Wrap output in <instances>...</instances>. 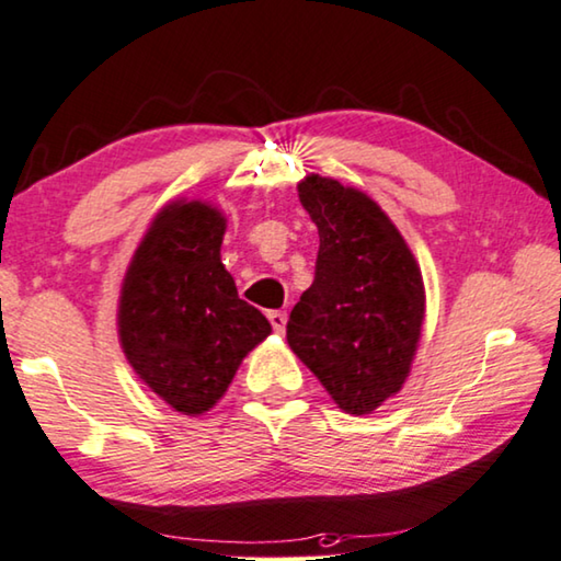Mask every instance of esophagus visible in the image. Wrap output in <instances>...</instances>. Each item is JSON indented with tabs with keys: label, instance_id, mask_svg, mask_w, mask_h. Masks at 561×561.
Listing matches in <instances>:
<instances>
[{
	"label": "esophagus",
	"instance_id": "obj_1",
	"mask_svg": "<svg viewBox=\"0 0 561 561\" xmlns=\"http://www.w3.org/2000/svg\"><path fill=\"white\" fill-rule=\"evenodd\" d=\"M270 322H272V328H274V332L277 334H282L284 332V328H287V312H282V309H272L270 314Z\"/></svg>",
	"mask_w": 561,
	"mask_h": 561
}]
</instances>
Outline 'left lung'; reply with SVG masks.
Here are the masks:
<instances>
[{"label":"left lung","mask_w":561,"mask_h":561,"mask_svg":"<svg viewBox=\"0 0 561 561\" xmlns=\"http://www.w3.org/2000/svg\"><path fill=\"white\" fill-rule=\"evenodd\" d=\"M297 191L320 252L312 287L289 314L287 342L340 411L367 415L411 375L425 320L421 266L360 188L309 173Z\"/></svg>","instance_id":"1"}]
</instances>
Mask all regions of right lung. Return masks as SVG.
<instances>
[{"mask_svg": "<svg viewBox=\"0 0 561 561\" xmlns=\"http://www.w3.org/2000/svg\"><path fill=\"white\" fill-rule=\"evenodd\" d=\"M224 233L221 208L175 198L150 221L123 277L125 360L183 415L211 411L241 360L272 334L266 317L239 299L221 262Z\"/></svg>", "mask_w": 561, "mask_h": 561, "instance_id": "1", "label": "right lung"}]
</instances>
